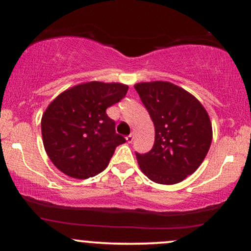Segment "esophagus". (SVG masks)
<instances>
[{
    "instance_id": "esophagus-1",
    "label": "esophagus",
    "mask_w": 251,
    "mask_h": 251,
    "mask_svg": "<svg viewBox=\"0 0 251 251\" xmlns=\"http://www.w3.org/2000/svg\"><path fill=\"white\" fill-rule=\"evenodd\" d=\"M126 142H128L129 144H131L133 142V133H130L129 136H126Z\"/></svg>"
}]
</instances>
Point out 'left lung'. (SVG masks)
Here are the masks:
<instances>
[{
	"label": "left lung",
	"instance_id": "1",
	"mask_svg": "<svg viewBox=\"0 0 251 251\" xmlns=\"http://www.w3.org/2000/svg\"><path fill=\"white\" fill-rule=\"evenodd\" d=\"M135 89L155 128L153 149L136 153L140 170L154 183H180L201 166L210 149L208 113L193 95L170 82H142Z\"/></svg>",
	"mask_w": 251,
	"mask_h": 251
}]
</instances>
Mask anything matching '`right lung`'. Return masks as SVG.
Listing matches in <instances>:
<instances>
[{
    "mask_svg": "<svg viewBox=\"0 0 251 251\" xmlns=\"http://www.w3.org/2000/svg\"><path fill=\"white\" fill-rule=\"evenodd\" d=\"M128 88L91 81L67 89L50 102L41 120L42 139L61 173L87 179L105 170L116 146L126 143L106 109L125 98Z\"/></svg>",
    "mask_w": 251,
    "mask_h": 251,
    "instance_id": "obj_1",
    "label": "right lung"
}]
</instances>
